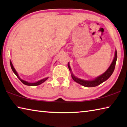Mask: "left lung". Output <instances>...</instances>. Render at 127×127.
I'll return each instance as SVG.
<instances>
[{"mask_svg": "<svg viewBox=\"0 0 127 127\" xmlns=\"http://www.w3.org/2000/svg\"><path fill=\"white\" fill-rule=\"evenodd\" d=\"M117 59V50H115V56H114V58L113 61L112 62V63H111V65H110V66H109V68L106 70V71L105 73H104L103 74H102L101 75H100V76L96 77V78H95L94 80H91V81L83 80V79L77 78V77H75L73 75V74L72 73L71 68L70 67L69 63H68V66L69 69L70 71L71 72V76H72V78L75 82H76L77 83H78L79 84L82 85L85 87H95L100 85L101 83L104 82V81H106L107 79L111 76V74H113L114 70Z\"/></svg>", "mask_w": 127, "mask_h": 127, "instance_id": "1", "label": "left lung"}]
</instances>
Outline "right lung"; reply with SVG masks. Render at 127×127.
<instances>
[{
  "label": "right lung",
  "mask_w": 127,
  "mask_h": 127,
  "mask_svg": "<svg viewBox=\"0 0 127 127\" xmlns=\"http://www.w3.org/2000/svg\"><path fill=\"white\" fill-rule=\"evenodd\" d=\"M10 66H11V68L13 70V72L14 73V74L16 75V76L18 77V79H20V80L23 83L24 85H27V86H38L40 84H41V83H42L43 82H44L45 81H46L47 79H48V77H47V78H44L42 79H41V80L38 81L37 82H35V83H30V82H28L26 81H24V80H22V79H21L20 77H19L18 73H17V72H16V70H15L14 68L13 67V64L12 63L11 61H10Z\"/></svg>",
  "instance_id": "1"
}]
</instances>
